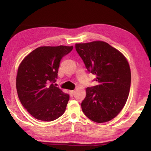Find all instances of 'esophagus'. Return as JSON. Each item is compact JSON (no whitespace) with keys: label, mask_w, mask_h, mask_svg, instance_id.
Returning a JSON list of instances; mask_svg holds the SVG:
<instances>
[{"label":"esophagus","mask_w":151,"mask_h":151,"mask_svg":"<svg viewBox=\"0 0 151 151\" xmlns=\"http://www.w3.org/2000/svg\"><path fill=\"white\" fill-rule=\"evenodd\" d=\"M69 93H70V96H71V97H73L74 95H75V90H71V91H69Z\"/></svg>","instance_id":"1"}]
</instances>
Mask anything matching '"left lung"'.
Instances as JSON below:
<instances>
[{"instance_id": "8db88e82", "label": "left lung", "mask_w": 151, "mask_h": 151, "mask_svg": "<svg viewBox=\"0 0 151 151\" xmlns=\"http://www.w3.org/2000/svg\"><path fill=\"white\" fill-rule=\"evenodd\" d=\"M75 49L89 73L96 76L97 86L86 88L81 103L84 114L96 123L115 117L129 97L131 73L127 59L104 41L76 43Z\"/></svg>"}]
</instances>
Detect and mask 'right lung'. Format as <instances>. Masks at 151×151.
<instances>
[{
  "label": "right lung",
  "mask_w": 151,
  "mask_h": 151,
  "mask_svg": "<svg viewBox=\"0 0 151 151\" xmlns=\"http://www.w3.org/2000/svg\"><path fill=\"white\" fill-rule=\"evenodd\" d=\"M73 47H40L19 67L16 88L21 103L38 120L52 121L65 112L69 95L54 85L60 62Z\"/></svg>",
  "instance_id": "1"
}]
</instances>
